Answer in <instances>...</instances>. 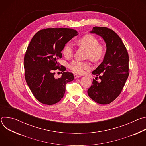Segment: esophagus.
Wrapping results in <instances>:
<instances>
[{"mask_svg": "<svg viewBox=\"0 0 146 146\" xmlns=\"http://www.w3.org/2000/svg\"><path fill=\"white\" fill-rule=\"evenodd\" d=\"M80 76H78V75H77V74H74V78H79Z\"/></svg>", "mask_w": 146, "mask_h": 146, "instance_id": "obj_1", "label": "esophagus"}]
</instances>
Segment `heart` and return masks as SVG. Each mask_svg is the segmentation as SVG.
Returning <instances> with one entry per match:
<instances>
[{
  "mask_svg": "<svg viewBox=\"0 0 146 146\" xmlns=\"http://www.w3.org/2000/svg\"><path fill=\"white\" fill-rule=\"evenodd\" d=\"M77 46L87 51V58H89L94 61L100 60L105 55V50L104 46L99 44V40L95 36L91 35H87L77 40ZM64 56L69 59L73 55V48L70 43H67L62 51ZM70 69L74 73L82 74L85 70L90 68L88 62H82L77 60H74L69 65Z\"/></svg>",
  "mask_w": 146,
  "mask_h": 146,
  "instance_id": "b5f03b06",
  "label": "heart"
}]
</instances>
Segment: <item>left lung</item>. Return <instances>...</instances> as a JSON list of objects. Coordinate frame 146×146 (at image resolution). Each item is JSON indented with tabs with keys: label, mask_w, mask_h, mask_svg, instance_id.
Segmentation results:
<instances>
[{
	"label": "left lung",
	"mask_w": 146,
	"mask_h": 146,
	"mask_svg": "<svg viewBox=\"0 0 146 146\" xmlns=\"http://www.w3.org/2000/svg\"><path fill=\"white\" fill-rule=\"evenodd\" d=\"M90 32L101 36L107 48L103 62L92 73L101 81L93 79L87 92L95 102L106 105L119 96L129 76V55L121 38L112 29L95 27Z\"/></svg>",
	"instance_id": "left-lung-1"
}]
</instances>
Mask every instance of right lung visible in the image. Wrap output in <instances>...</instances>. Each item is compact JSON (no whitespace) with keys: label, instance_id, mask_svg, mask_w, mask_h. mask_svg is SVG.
<instances>
[{"label":"right lung","instance_id":"1","mask_svg":"<svg viewBox=\"0 0 146 146\" xmlns=\"http://www.w3.org/2000/svg\"><path fill=\"white\" fill-rule=\"evenodd\" d=\"M73 29L46 28L32 37L24 56L25 78L34 96L40 102L52 105L63 98L68 82L74 79L72 73L63 72L56 78L54 71L64 72L58 59L65 44L78 35ZM62 73V72H61Z\"/></svg>","mask_w":146,"mask_h":146}]
</instances>
